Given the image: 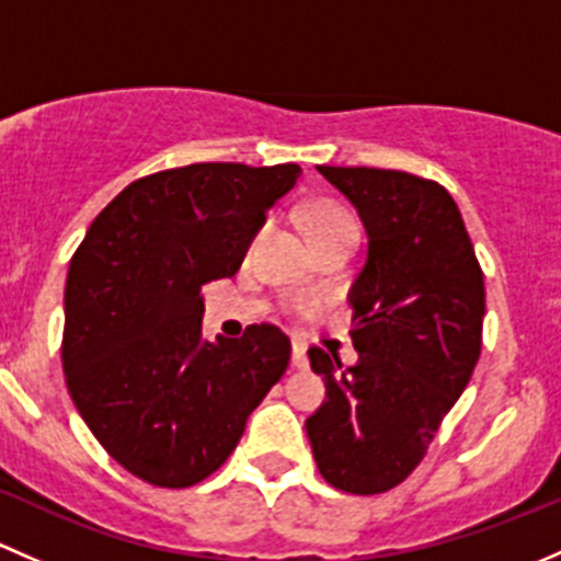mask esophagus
<instances>
[{
    "mask_svg": "<svg viewBox=\"0 0 561 561\" xmlns=\"http://www.w3.org/2000/svg\"><path fill=\"white\" fill-rule=\"evenodd\" d=\"M291 365L297 369H308V354H305V345L294 340L291 343Z\"/></svg>",
    "mask_w": 561,
    "mask_h": 561,
    "instance_id": "34e87169",
    "label": "esophagus"
}]
</instances>
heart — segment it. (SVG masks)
<instances>
[{
  "mask_svg": "<svg viewBox=\"0 0 561 561\" xmlns=\"http://www.w3.org/2000/svg\"><path fill=\"white\" fill-rule=\"evenodd\" d=\"M305 227H308L310 240L321 242L345 232H356V218L340 202L319 199L305 213Z\"/></svg>",
  "mask_w": 561,
  "mask_h": 561,
  "instance_id": "heart-1",
  "label": "heart"
}]
</instances>
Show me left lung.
Masks as SVG:
<instances>
[{
  "instance_id": "1",
  "label": "left lung",
  "mask_w": 561,
  "mask_h": 561,
  "mask_svg": "<svg viewBox=\"0 0 561 561\" xmlns=\"http://www.w3.org/2000/svg\"><path fill=\"white\" fill-rule=\"evenodd\" d=\"M359 210L367 262L351 288L359 365L310 348L327 400L305 421L329 486L383 494L421 465L481 356L486 288L454 196L375 167H319Z\"/></svg>"
}]
</instances>
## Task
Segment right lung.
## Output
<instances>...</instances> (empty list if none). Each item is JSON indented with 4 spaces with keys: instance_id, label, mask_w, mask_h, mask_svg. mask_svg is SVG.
Here are the masks:
<instances>
[{
    "instance_id": "right-lung-1",
    "label": "right lung",
    "mask_w": 561,
    "mask_h": 561,
    "mask_svg": "<svg viewBox=\"0 0 561 561\" xmlns=\"http://www.w3.org/2000/svg\"><path fill=\"white\" fill-rule=\"evenodd\" d=\"M299 175V164L232 161L153 172L110 202L69 259V397L100 446L151 486L213 476L286 373L291 343L273 323L202 340V286L238 273Z\"/></svg>"
}]
</instances>
